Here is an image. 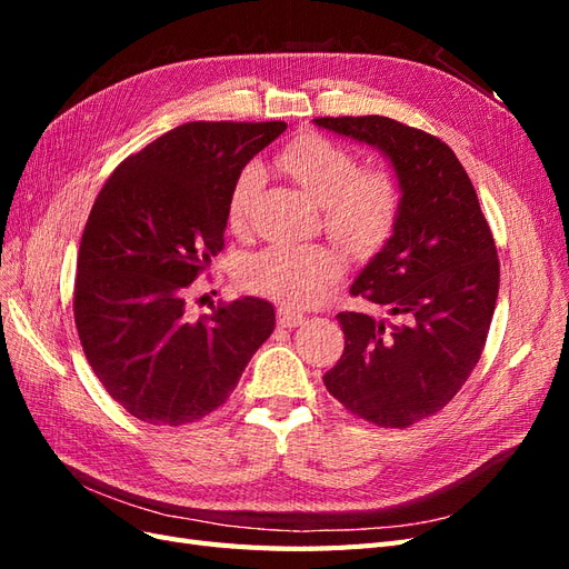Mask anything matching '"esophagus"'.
Masks as SVG:
<instances>
[{
	"mask_svg": "<svg viewBox=\"0 0 569 569\" xmlns=\"http://www.w3.org/2000/svg\"><path fill=\"white\" fill-rule=\"evenodd\" d=\"M303 320H306L303 313L289 311V308H280V311H278V325H280V327H297V325H301Z\"/></svg>",
	"mask_w": 569,
	"mask_h": 569,
	"instance_id": "1",
	"label": "esophagus"
}]
</instances>
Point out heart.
Returning a JSON list of instances; mask_svg holds the SVG:
<instances>
[{
	"label": "heart",
	"mask_w": 569,
	"mask_h": 569,
	"mask_svg": "<svg viewBox=\"0 0 569 569\" xmlns=\"http://www.w3.org/2000/svg\"><path fill=\"white\" fill-rule=\"evenodd\" d=\"M278 163L303 192L320 203L322 226L356 256L380 251L399 226L403 189L389 166H360L358 153L330 137L303 132L280 153ZM258 166L239 170L228 197V228L249 226L261 192ZM347 263L335 244H272L242 266V284L284 306L320 303L341 280Z\"/></svg>",
	"instance_id": "obj_1"
}]
</instances>
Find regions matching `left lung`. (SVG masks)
<instances>
[{
    "mask_svg": "<svg viewBox=\"0 0 569 569\" xmlns=\"http://www.w3.org/2000/svg\"><path fill=\"white\" fill-rule=\"evenodd\" d=\"M320 128L382 149L401 180V218L351 284L399 322L337 316L343 353L322 382L351 416L403 429L435 416L485 351L498 280L496 242L475 187L439 137L387 116H325Z\"/></svg>",
    "mask_w": 569,
    "mask_h": 569,
    "instance_id": "8db88e82",
    "label": "left lung"
}]
</instances>
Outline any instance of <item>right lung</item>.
<instances>
[{"mask_svg": "<svg viewBox=\"0 0 569 569\" xmlns=\"http://www.w3.org/2000/svg\"><path fill=\"white\" fill-rule=\"evenodd\" d=\"M282 120H192L130 153L84 226L73 316L84 358L113 401L149 425L199 422L228 401L274 330L244 297L187 316L192 282L226 247L228 197Z\"/></svg>", "mask_w": 569, "mask_h": 569, "instance_id": "right-lung-1", "label": "right lung"}]
</instances>
